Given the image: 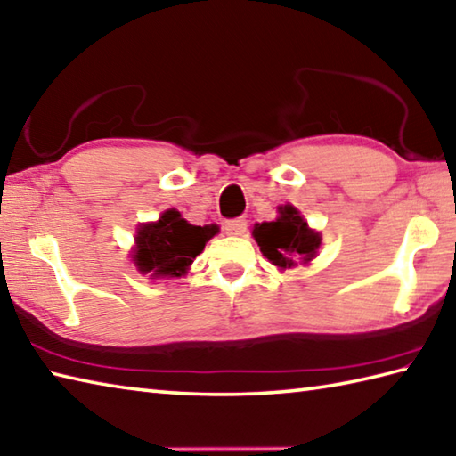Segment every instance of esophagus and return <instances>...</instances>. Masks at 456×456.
Here are the masks:
<instances>
[{
	"label": "esophagus",
	"mask_w": 456,
	"mask_h": 456,
	"mask_svg": "<svg viewBox=\"0 0 456 456\" xmlns=\"http://www.w3.org/2000/svg\"><path fill=\"white\" fill-rule=\"evenodd\" d=\"M247 231V219H231L225 223L227 235H243Z\"/></svg>",
	"instance_id": "esophagus-1"
}]
</instances>
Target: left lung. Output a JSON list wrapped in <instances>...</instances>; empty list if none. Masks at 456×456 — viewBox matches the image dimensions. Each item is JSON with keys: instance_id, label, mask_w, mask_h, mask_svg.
Listing matches in <instances>:
<instances>
[{"instance_id": "8db88e82", "label": "left lung", "mask_w": 456, "mask_h": 456, "mask_svg": "<svg viewBox=\"0 0 456 456\" xmlns=\"http://www.w3.org/2000/svg\"><path fill=\"white\" fill-rule=\"evenodd\" d=\"M279 219L271 223H256L253 229L255 241L261 253L277 267H295L297 261L309 263L321 245L319 235L307 227L299 211L291 205L279 207Z\"/></svg>"}]
</instances>
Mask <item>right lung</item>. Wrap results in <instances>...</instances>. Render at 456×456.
I'll list each match as a JSON object with an SVG mask.
<instances>
[{"mask_svg":"<svg viewBox=\"0 0 456 456\" xmlns=\"http://www.w3.org/2000/svg\"><path fill=\"white\" fill-rule=\"evenodd\" d=\"M215 233V225H191L179 211L169 209L157 223L137 229L134 261L151 277H181Z\"/></svg>","mask_w":456,"mask_h":456,"instance_id":"obj_1","label":"right lung"}]
</instances>
